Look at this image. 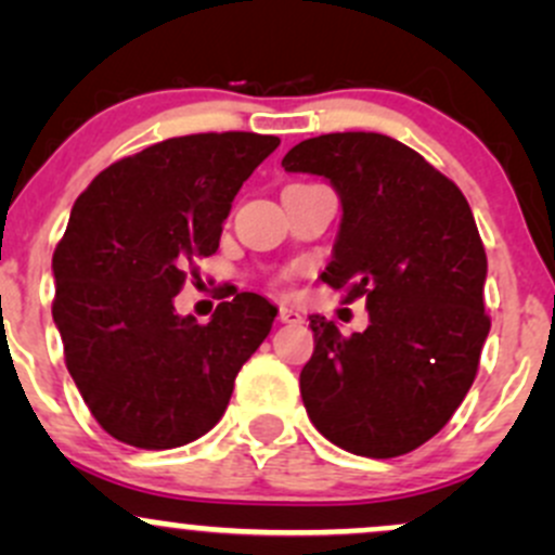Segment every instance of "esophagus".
<instances>
[{
    "instance_id": "obj_1",
    "label": "esophagus",
    "mask_w": 555,
    "mask_h": 555,
    "mask_svg": "<svg viewBox=\"0 0 555 555\" xmlns=\"http://www.w3.org/2000/svg\"><path fill=\"white\" fill-rule=\"evenodd\" d=\"M279 322L304 324V313H300L298 309H289V306H282V309H279Z\"/></svg>"
}]
</instances>
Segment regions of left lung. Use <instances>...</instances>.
I'll list each match as a JSON object with an SVG mask.
<instances>
[{
	"mask_svg": "<svg viewBox=\"0 0 555 555\" xmlns=\"http://www.w3.org/2000/svg\"><path fill=\"white\" fill-rule=\"evenodd\" d=\"M284 171L324 177L340 228L322 282L365 298L371 324L344 338L311 317L300 395L313 427L357 456L391 459L449 424L489 335L486 249L462 190L384 133H324L295 144Z\"/></svg>",
	"mask_w": 555,
	"mask_h": 555,
	"instance_id": "1",
	"label": "left lung"
}]
</instances>
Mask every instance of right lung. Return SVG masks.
Instances as JSON below:
<instances>
[{
    "label": "right lung",
    "mask_w": 555,
    "mask_h": 555,
    "mask_svg": "<svg viewBox=\"0 0 555 555\" xmlns=\"http://www.w3.org/2000/svg\"><path fill=\"white\" fill-rule=\"evenodd\" d=\"M279 137L166 139L104 169L72 206L53 255V322L66 367L104 433L177 449L209 433L233 382L271 333L276 306L238 293L209 324L179 317L188 268L215 255L222 222Z\"/></svg>",
    "instance_id": "add662e5"
}]
</instances>
